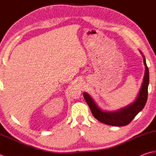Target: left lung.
<instances>
[{
    "instance_id": "1",
    "label": "left lung",
    "mask_w": 156,
    "mask_h": 156,
    "mask_svg": "<svg viewBox=\"0 0 156 156\" xmlns=\"http://www.w3.org/2000/svg\"><path fill=\"white\" fill-rule=\"evenodd\" d=\"M140 53L143 58V63L145 68V74L139 92L135 101L131 104L115 111L102 110L89 94L83 92L84 98L89 106L93 116L99 122L113 126H124L130 124L134 117L145 107L147 100L149 75L145 56L140 51Z\"/></svg>"
}]
</instances>
